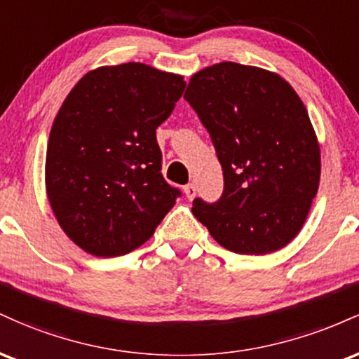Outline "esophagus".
<instances>
[{
    "label": "esophagus",
    "instance_id": "34e87169",
    "mask_svg": "<svg viewBox=\"0 0 359 359\" xmlns=\"http://www.w3.org/2000/svg\"><path fill=\"white\" fill-rule=\"evenodd\" d=\"M196 191H197V189H196V185H194V184H187V185H185V187H184L185 197H187L189 201H192L194 197H196Z\"/></svg>",
    "mask_w": 359,
    "mask_h": 359
}]
</instances>
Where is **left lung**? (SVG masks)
Listing matches in <instances>:
<instances>
[{"instance_id": "8db88e82", "label": "left lung", "mask_w": 359, "mask_h": 359, "mask_svg": "<svg viewBox=\"0 0 359 359\" xmlns=\"http://www.w3.org/2000/svg\"><path fill=\"white\" fill-rule=\"evenodd\" d=\"M184 100L224 175L219 201L197 197L194 216L234 253L283 248L302 229L320 179L319 142L297 93L275 72L219 62L194 74Z\"/></svg>"}]
</instances>
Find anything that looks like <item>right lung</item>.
<instances>
[{
  "label": "right lung",
  "instance_id": "right-lung-1",
  "mask_svg": "<svg viewBox=\"0 0 359 359\" xmlns=\"http://www.w3.org/2000/svg\"><path fill=\"white\" fill-rule=\"evenodd\" d=\"M185 89L182 76L140 62L97 67L62 102L50 130L45 187L60 228L94 257L150 240L179 189L162 175L155 130Z\"/></svg>",
  "mask_w": 359,
  "mask_h": 359
}]
</instances>
